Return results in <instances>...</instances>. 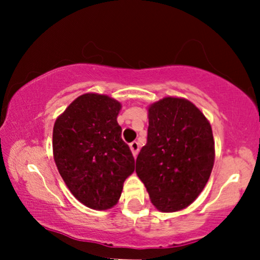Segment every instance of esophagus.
Listing matches in <instances>:
<instances>
[{
	"instance_id": "esophagus-1",
	"label": "esophagus",
	"mask_w": 260,
	"mask_h": 260,
	"mask_svg": "<svg viewBox=\"0 0 260 260\" xmlns=\"http://www.w3.org/2000/svg\"><path fill=\"white\" fill-rule=\"evenodd\" d=\"M129 148H131V151H132L133 156L137 157V155H138V151H139V143L138 142H132L129 144Z\"/></svg>"
}]
</instances>
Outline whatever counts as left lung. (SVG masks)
Instances as JSON below:
<instances>
[{"label":"left lung","mask_w":260,"mask_h":260,"mask_svg":"<svg viewBox=\"0 0 260 260\" xmlns=\"http://www.w3.org/2000/svg\"><path fill=\"white\" fill-rule=\"evenodd\" d=\"M148 140L136 172L157 210L189 207L210 177L215 143L210 122L184 98L166 96L148 107Z\"/></svg>","instance_id":"left-lung-1"}]
</instances>
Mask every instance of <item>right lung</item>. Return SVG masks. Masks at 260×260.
Listing matches in <instances>:
<instances>
[{"instance_id": "1", "label": "right lung", "mask_w": 260, "mask_h": 260, "mask_svg": "<svg viewBox=\"0 0 260 260\" xmlns=\"http://www.w3.org/2000/svg\"><path fill=\"white\" fill-rule=\"evenodd\" d=\"M120 101L86 92L56 118L53 160L71 193L85 207L107 210L120 199L134 172V157L121 138Z\"/></svg>"}]
</instances>
